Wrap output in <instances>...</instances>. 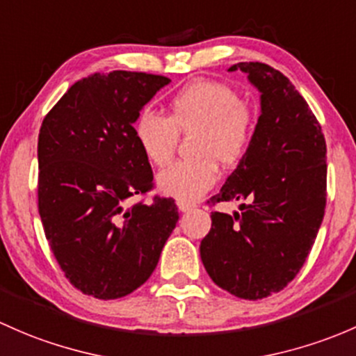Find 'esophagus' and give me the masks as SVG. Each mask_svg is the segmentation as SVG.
<instances>
[{
  "label": "esophagus",
  "instance_id": "34e87169",
  "mask_svg": "<svg viewBox=\"0 0 356 356\" xmlns=\"http://www.w3.org/2000/svg\"><path fill=\"white\" fill-rule=\"evenodd\" d=\"M177 205H178V209H179V211H181V212H188V211H192L193 207H195V204L185 202V200H178Z\"/></svg>",
  "mask_w": 356,
  "mask_h": 356
}]
</instances>
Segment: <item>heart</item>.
<instances>
[{
  "label": "heart",
  "instance_id": "b5f03b06",
  "mask_svg": "<svg viewBox=\"0 0 356 356\" xmlns=\"http://www.w3.org/2000/svg\"><path fill=\"white\" fill-rule=\"evenodd\" d=\"M255 123L254 109L232 86L193 80L171 97L170 116L142 111L135 120L134 135L144 156L156 166H164L177 149L178 131H195V159L178 161L157 175L161 192L192 202L218 181V161L233 166L243 159L254 140Z\"/></svg>",
  "mask_w": 356,
  "mask_h": 356
}]
</instances>
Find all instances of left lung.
<instances>
[{
  "mask_svg": "<svg viewBox=\"0 0 356 356\" xmlns=\"http://www.w3.org/2000/svg\"><path fill=\"white\" fill-rule=\"evenodd\" d=\"M260 92L254 140L212 202L247 200L233 216L212 212L200 259L219 288L260 300L302 269L325 209V140L307 101L266 63H236Z\"/></svg>",
  "mask_w": 356,
  "mask_h": 356,
  "instance_id": "left-lung-1",
  "label": "left lung"
}]
</instances>
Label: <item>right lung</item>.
<instances>
[{
	"instance_id": "add662e5",
	"label": "right lung",
	"mask_w": 356,
	"mask_h": 356,
	"mask_svg": "<svg viewBox=\"0 0 356 356\" xmlns=\"http://www.w3.org/2000/svg\"><path fill=\"white\" fill-rule=\"evenodd\" d=\"M171 80L142 72L79 80L39 131V214L49 247L83 295L115 300L151 277L178 222L173 199L127 200L152 188L134 123Z\"/></svg>"
}]
</instances>
